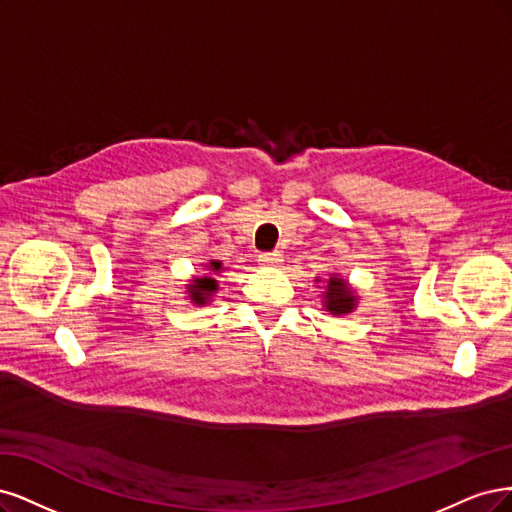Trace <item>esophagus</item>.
<instances>
[{
	"label": "esophagus",
	"mask_w": 512,
	"mask_h": 512,
	"mask_svg": "<svg viewBox=\"0 0 512 512\" xmlns=\"http://www.w3.org/2000/svg\"><path fill=\"white\" fill-rule=\"evenodd\" d=\"M259 261L263 263V266H276V263L283 261V255H280L278 251H268V253H259Z\"/></svg>",
	"instance_id": "obj_1"
}]
</instances>
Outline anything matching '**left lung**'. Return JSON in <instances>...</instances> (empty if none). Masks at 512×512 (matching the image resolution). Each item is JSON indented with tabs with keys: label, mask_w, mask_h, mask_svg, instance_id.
<instances>
[{
	"label": "left lung",
	"mask_w": 512,
	"mask_h": 512,
	"mask_svg": "<svg viewBox=\"0 0 512 512\" xmlns=\"http://www.w3.org/2000/svg\"><path fill=\"white\" fill-rule=\"evenodd\" d=\"M325 308L332 315H344L355 308V295L346 287L342 278H329V285L325 291Z\"/></svg>",
	"instance_id": "obj_1"
}]
</instances>
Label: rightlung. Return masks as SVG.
<instances>
[{
	"label": "right lung",
	"instance_id": "1",
	"mask_svg": "<svg viewBox=\"0 0 512 512\" xmlns=\"http://www.w3.org/2000/svg\"><path fill=\"white\" fill-rule=\"evenodd\" d=\"M210 270L212 272H219L221 270V263L219 261H210ZM193 283L195 285H189V287H191L193 300L197 304H204L206 302V295L212 293V291H217V280H214V278H197V280H193Z\"/></svg>",
	"mask_w": 512,
	"mask_h": 512
}]
</instances>
